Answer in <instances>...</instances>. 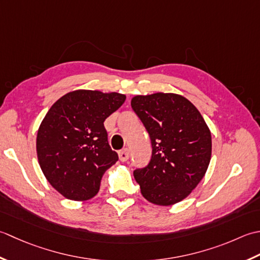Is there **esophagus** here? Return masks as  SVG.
Segmentation results:
<instances>
[{
	"label": "esophagus",
	"instance_id": "34e87169",
	"mask_svg": "<svg viewBox=\"0 0 260 260\" xmlns=\"http://www.w3.org/2000/svg\"><path fill=\"white\" fill-rule=\"evenodd\" d=\"M129 156H130V153H129V150L126 149H123V150H121V151H119V159L121 160V161H126L129 159Z\"/></svg>",
	"mask_w": 260,
	"mask_h": 260
}]
</instances>
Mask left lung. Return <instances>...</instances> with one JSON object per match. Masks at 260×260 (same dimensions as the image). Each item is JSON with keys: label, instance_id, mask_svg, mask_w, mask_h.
I'll use <instances>...</instances> for the list:
<instances>
[{"label": "left lung", "instance_id": "obj_1", "mask_svg": "<svg viewBox=\"0 0 260 260\" xmlns=\"http://www.w3.org/2000/svg\"><path fill=\"white\" fill-rule=\"evenodd\" d=\"M131 107L150 136L149 165L134 176L150 203L168 206L192 193L208 171L212 138L193 103L175 93L136 95Z\"/></svg>", "mask_w": 260, "mask_h": 260}]
</instances>
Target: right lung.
Here are the masks:
<instances>
[{
  "instance_id": "add662e5",
  "label": "right lung",
  "mask_w": 260,
  "mask_h": 260,
  "mask_svg": "<svg viewBox=\"0 0 260 260\" xmlns=\"http://www.w3.org/2000/svg\"><path fill=\"white\" fill-rule=\"evenodd\" d=\"M125 95L76 89L52 104L37 134V156L47 181L63 198L86 201L98 194L103 174L119 159L104 121Z\"/></svg>"
}]
</instances>
